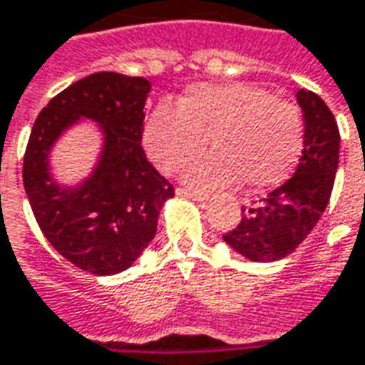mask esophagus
<instances>
[{
  "label": "esophagus",
  "instance_id": "34e87169",
  "mask_svg": "<svg viewBox=\"0 0 365 365\" xmlns=\"http://www.w3.org/2000/svg\"><path fill=\"white\" fill-rule=\"evenodd\" d=\"M178 194L185 195V197H192V200H195V202H204V200H207L206 194H202V192H194V190H183V187L178 190Z\"/></svg>",
  "mask_w": 365,
  "mask_h": 365
}]
</instances>
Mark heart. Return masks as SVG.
<instances>
[{
    "instance_id": "1",
    "label": "heart",
    "mask_w": 365,
    "mask_h": 365,
    "mask_svg": "<svg viewBox=\"0 0 365 365\" xmlns=\"http://www.w3.org/2000/svg\"><path fill=\"white\" fill-rule=\"evenodd\" d=\"M206 137L214 153L197 159L183 180L197 190H216L240 180L269 187L295 170L305 143L301 110L250 84H194L178 101V110L158 105L143 127L149 159L173 173L195 158Z\"/></svg>"
}]
</instances>
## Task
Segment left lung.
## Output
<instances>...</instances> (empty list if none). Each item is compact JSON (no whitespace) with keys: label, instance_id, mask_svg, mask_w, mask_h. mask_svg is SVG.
Listing matches in <instances>:
<instances>
[{"label":"left lung","instance_id":"obj_1","mask_svg":"<svg viewBox=\"0 0 365 365\" xmlns=\"http://www.w3.org/2000/svg\"><path fill=\"white\" fill-rule=\"evenodd\" d=\"M297 103L305 120V143L295 173L248 210L224 242L255 262L289 257L307 238L331 197L339 163V129L323 98L301 88Z\"/></svg>","mask_w":365,"mask_h":365}]
</instances>
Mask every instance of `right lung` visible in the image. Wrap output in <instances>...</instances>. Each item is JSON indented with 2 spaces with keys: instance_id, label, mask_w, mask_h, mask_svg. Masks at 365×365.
Wrapping results in <instances>:
<instances>
[{
  "instance_id": "1",
  "label": "right lung",
  "mask_w": 365,
  "mask_h": 365,
  "mask_svg": "<svg viewBox=\"0 0 365 365\" xmlns=\"http://www.w3.org/2000/svg\"><path fill=\"white\" fill-rule=\"evenodd\" d=\"M149 91L141 76L95 72L54 96L30 133L24 187L36 222L62 257L91 274L129 269L155 238L159 212L173 197V185L141 147ZM82 118L99 125L103 147L86 180L62 186L49 173V151Z\"/></svg>"
}]
</instances>
